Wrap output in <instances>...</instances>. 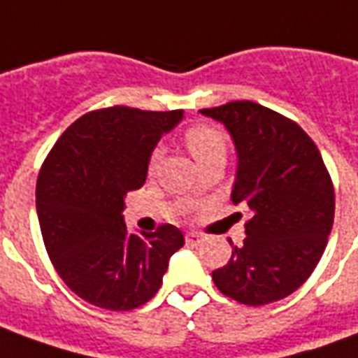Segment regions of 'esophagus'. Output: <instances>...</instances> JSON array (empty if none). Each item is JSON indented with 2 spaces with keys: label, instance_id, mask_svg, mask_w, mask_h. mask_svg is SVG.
Masks as SVG:
<instances>
[{
  "label": "esophagus",
  "instance_id": "34e87169",
  "mask_svg": "<svg viewBox=\"0 0 358 358\" xmlns=\"http://www.w3.org/2000/svg\"><path fill=\"white\" fill-rule=\"evenodd\" d=\"M186 241L189 245H199L203 241V234L199 232H187L186 234Z\"/></svg>",
  "mask_w": 358,
  "mask_h": 358
}]
</instances>
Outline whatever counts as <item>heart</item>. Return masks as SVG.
<instances>
[{
  "label": "heart",
  "instance_id": "b5f03b06",
  "mask_svg": "<svg viewBox=\"0 0 358 358\" xmlns=\"http://www.w3.org/2000/svg\"><path fill=\"white\" fill-rule=\"evenodd\" d=\"M184 141H186L189 153L194 155V159L199 164H203L209 159L215 157L226 155V138L224 134L220 132L218 128L210 124H192L184 132ZM161 161V149L155 148L149 153L148 159V171L155 172Z\"/></svg>",
  "mask_w": 358,
  "mask_h": 358
}]
</instances>
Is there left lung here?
Instances as JSON below:
<instances>
[{
    "mask_svg": "<svg viewBox=\"0 0 358 358\" xmlns=\"http://www.w3.org/2000/svg\"><path fill=\"white\" fill-rule=\"evenodd\" d=\"M228 128L238 151L236 205H248V238L213 272L226 297L259 307L292 295L322 257L336 194L316 143L295 120L255 101L201 109Z\"/></svg>",
    "mask_w": 358,
    "mask_h": 358,
    "instance_id": "1",
    "label": "left lung"
}]
</instances>
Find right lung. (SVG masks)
<instances>
[{
    "instance_id": "1",
    "label": "right lung",
    "mask_w": 358,
    "mask_h": 358,
    "mask_svg": "<svg viewBox=\"0 0 358 358\" xmlns=\"http://www.w3.org/2000/svg\"><path fill=\"white\" fill-rule=\"evenodd\" d=\"M184 110L124 105L90 110L66 128L45 157L36 209L51 263L80 299L107 310H132L163 284L184 234L161 224L130 234L124 197L140 189L157 141Z\"/></svg>"
}]
</instances>
